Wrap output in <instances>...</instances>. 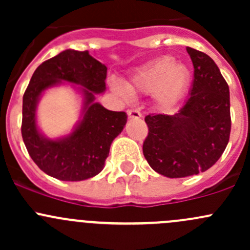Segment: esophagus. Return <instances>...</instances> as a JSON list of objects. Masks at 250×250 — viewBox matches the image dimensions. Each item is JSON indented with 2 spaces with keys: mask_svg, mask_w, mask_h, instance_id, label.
Masks as SVG:
<instances>
[{
  "mask_svg": "<svg viewBox=\"0 0 250 250\" xmlns=\"http://www.w3.org/2000/svg\"><path fill=\"white\" fill-rule=\"evenodd\" d=\"M127 113H128V116H129V118H140L141 117V113L139 112V111L134 110V109L128 110Z\"/></svg>",
  "mask_w": 250,
  "mask_h": 250,
  "instance_id": "esophagus-1",
  "label": "esophagus"
}]
</instances>
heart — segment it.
Returning <instances> with one entry per match:
<instances>
[{
    "mask_svg": "<svg viewBox=\"0 0 250 250\" xmlns=\"http://www.w3.org/2000/svg\"><path fill=\"white\" fill-rule=\"evenodd\" d=\"M192 74L188 65L175 62L172 55H162L135 69L127 83L128 88L118 82H112L111 87L123 97H127L128 89L151 92L153 102L160 107L167 109L178 104L185 95Z\"/></svg>",
    "mask_w": 250,
    "mask_h": 250,
    "instance_id": "1",
    "label": "heart"
}]
</instances>
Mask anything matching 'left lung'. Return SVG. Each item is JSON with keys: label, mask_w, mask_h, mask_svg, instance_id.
Returning a JSON list of instances; mask_svg holds the SVG:
<instances>
[{"label": "left lung", "mask_w": 250, "mask_h": 250, "mask_svg": "<svg viewBox=\"0 0 250 250\" xmlns=\"http://www.w3.org/2000/svg\"><path fill=\"white\" fill-rule=\"evenodd\" d=\"M193 69L190 97L174 115H147L143 152L155 172L168 178L196 175L215 165L231 132L230 90L214 60L186 48Z\"/></svg>", "instance_id": "8db88e82"}]
</instances>
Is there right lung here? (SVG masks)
<instances>
[{"mask_svg": "<svg viewBox=\"0 0 250 250\" xmlns=\"http://www.w3.org/2000/svg\"><path fill=\"white\" fill-rule=\"evenodd\" d=\"M107 67L88 53L66 49L42 62L32 75L22 97L21 135L30 157L48 175L62 181H81L103 170L113 139L127 123V115L95 103L106 89ZM62 82L81 93V120L70 135L49 140L39 132L36 110L48 87Z\"/></svg>", "mask_w": 250, "mask_h": 250, "instance_id": "right-lung-1", "label": "right lung"}]
</instances>
